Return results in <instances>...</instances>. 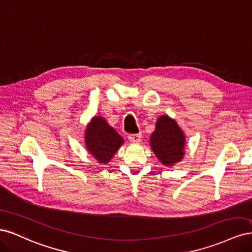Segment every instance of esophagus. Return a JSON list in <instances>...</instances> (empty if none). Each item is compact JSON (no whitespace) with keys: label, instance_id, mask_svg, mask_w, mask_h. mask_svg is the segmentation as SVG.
<instances>
[{"label":"esophagus","instance_id":"34e87169","mask_svg":"<svg viewBox=\"0 0 252 252\" xmlns=\"http://www.w3.org/2000/svg\"><path fill=\"white\" fill-rule=\"evenodd\" d=\"M128 139L131 143H140L142 140V134L141 133H133V134H129Z\"/></svg>","mask_w":252,"mask_h":252}]
</instances>
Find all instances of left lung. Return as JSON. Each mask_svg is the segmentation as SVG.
<instances>
[{"mask_svg":"<svg viewBox=\"0 0 252 252\" xmlns=\"http://www.w3.org/2000/svg\"><path fill=\"white\" fill-rule=\"evenodd\" d=\"M184 145L185 136L177 122L168 116L159 117L150 136V146L162 164L172 166L180 162L184 156Z\"/></svg>","mask_w":252,"mask_h":252,"instance_id":"left-lung-1","label":"left lung"}]
</instances>
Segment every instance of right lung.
<instances>
[{
    "label": "right lung",
    "mask_w": 252,
    "mask_h": 252,
    "mask_svg": "<svg viewBox=\"0 0 252 252\" xmlns=\"http://www.w3.org/2000/svg\"><path fill=\"white\" fill-rule=\"evenodd\" d=\"M86 147L98 163H108L124 143L122 136L103 118L94 117L87 126Z\"/></svg>",
    "instance_id": "right-lung-1"
}]
</instances>
